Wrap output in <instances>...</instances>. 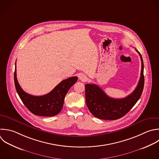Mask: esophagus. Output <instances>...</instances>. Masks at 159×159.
<instances>
[{
	"label": "esophagus",
	"mask_w": 159,
	"mask_h": 159,
	"mask_svg": "<svg viewBox=\"0 0 159 159\" xmlns=\"http://www.w3.org/2000/svg\"><path fill=\"white\" fill-rule=\"evenodd\" d=\"M79 77H80V80H81L82 81H86L87 80V76L84 74L80 75Z\"/></svg>",
	"instance_id": "esophagus-1"
}]
</instances>
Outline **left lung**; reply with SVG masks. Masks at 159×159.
<instances>
[{"mask_svg": "<svg viewBox=\"0 0 159 159\" xmlns=\"http://www.w3.org/2000/svg\"><path fill=\"white\" fill-rule=\"evenodd\" d=\"M142 61L140 80L135 90L124 98L114 99L108 96L101 88L96 84H85V97L87 106L91 114L104 120H116L125 115L135 104L141 96L144 85L143 63Z\"/></svg>", "mask_w": 159, "mask_h": 159, "instance_id": "1", "label": "left lung"}]
</instances>
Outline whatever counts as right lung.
Wrapping results in <instances>:
<instances>
[{
  "label": "right lung",
  "mask_w": 159,
  "mask_h": 159,
  "mask_svg": "<svg viewBox=\"0 0 159 159\" xmlns=\"http://www.w3.org/2000/svg\"><path fill=\"white\" fill-rule=\"evenodd\" d=\"M77 80V76L67 78L60 82L49 93L40 96H32L25 93L19 85L17 78L16 63L14 82L17 92L27 109L37 116H54L58 114L62 109L66 93Z\"/></svg>",
  "instance_id": "right-lung-1"
}]
</instances>
